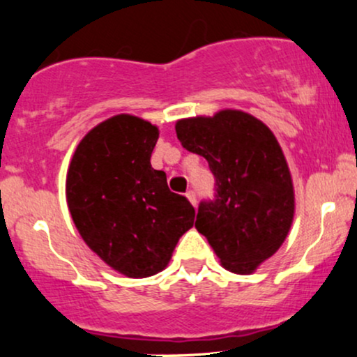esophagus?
<instances>
[{"label":"esophagus","mask_w":357,"mask_h":357,"mask_svg":"<svg viewBox=\"0 0 357 357\" xmlns=\"http://www.w3.org/2000/svg\"><path fill=\"white\" fill-rule=\"evenodd\" d=\"M186 196H188V199H190V202H191L192 206H196V203H198V196H196L195 190H190V191H188V192H186Z\"/></svg>","instance_id":"esophagus-1"}]
</instances>
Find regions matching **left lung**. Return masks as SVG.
Returning a JSON list of instances; mask_svg holds the SVG:
<instances>
[{"mask_svg": "<svg viewBox=\"0 0 357 357\" xmlns=\"http://www.w3.org/2000/svg\"><path fill=\"white\" fill-rule=\"evenodd\" d=\"M176 136L215 176V196L199 203L196 230L225 268L253 272L280 248L294 218L292 178L275 136L240 110L183 119Z\"/></svg>", "mask_w": 357, "mask_h": 357, "instance_id": "obj_1", "label": "left lung"}]
</instances>
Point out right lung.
I'll return each instance as SVG.
<instances>
[{"instance_id": "right-lung-1", "label": "right lung", "mask_w": 357, "mask_h": 357, "mask_svg": "<svg viewBox=\"0 0 357 357\" xmlns=\"http://www.w3.org/2000/svg\"><path fill=\"white\" fill-rule=\"evenodd\" d=\"M158 127L110 117L80 141L67 174V203L85 243L127 277H149L169 261L195 208L153 169Z\"/></svg>"}]
</instances>
